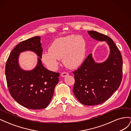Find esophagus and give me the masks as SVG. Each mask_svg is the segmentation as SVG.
Instances as JSON below:
<instances>
[{
	"instance_id": "esophagus-1",
	"label": "esophagus",
	"mask_w": 131,
	"mask_h": 131,
	"mask_svg": "<svg viewBox=\"0 0 131 131\" xmlns=\"http://www.w3.org/2000/svg\"><path fill=\"white\" fill-rule=\"evenodd\" d=\"M69 75V74L67 73V72H63L62 74H61V76L62 77H67L68 76V75Z\"/></svg>"
}]
</instances>
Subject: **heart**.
Masks as SVG:
<instances>
[{
  "label": "heart",
  "instance_id": "b5f03b06",
  "mask_svg": "<svg viewBox=\"0 0 131 131\" xmlns=\"http://www.w3.org/2000/svg\"><path fill=\"white\" fill-rule=\"evenodd\" d=\"M86 55V43L82 37L70 35L56 39L49 48L41 55L42 62L51 70L56 69L62 58L68 68H76L84 61Z\"/></svg>",
  "mask_w": 131,
  "mask_h": 131
}]
</instances>
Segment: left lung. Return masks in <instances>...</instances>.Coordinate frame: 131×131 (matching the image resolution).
I'll return each mask as SVG.
<instances>
[{
  "label": "left lung",
  "instance_id": "left-lung-1",
  "mask_svg": "<svg viewBox=\"0 0 131 131\" xmlns=\"http://www.w3.org/2000/svg\"><path fill=\"white\" fill-rule=\"evenodd\" d=\"M88 33L95 40L105 41L110 47V54L105 62L97 63L90 54L82 65L73 72L75 79L73 93L81 103L96 105L108 100L120 86L122 78V58L110 38L96 31Z\"/></svg>",
  "mask_w": 131,
  "mask_h": 131
}]
</instances>
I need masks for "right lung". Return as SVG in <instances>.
<instances>
[{"label": "right lung", "instance_id": "right-lung-1", "mask_svg": "<svg viewBox=\"0 0 131 131\" xmlns=\"http://www.w3.org/2000/svg\"><path fill=\"white\" fill-rule=\"evenodd\" d=\"M31 50L39 57L36 68L30 71L19 66L18 57L23 51ZM40 37H35L19 43L11 51L5 66L7 85L11 96L18 103L30 109L45 108L52 99L59 73L46 69L41 63Z\"/></svg>", "mask_w": 131, "mask_h": 131}]
</instances>
